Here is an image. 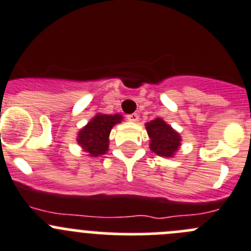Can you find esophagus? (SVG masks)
<instances>
[{"label": "esophagus", "instance_id": "1", "mask_svg": "<svg viewBox=\"0 0 251 251\" xmlns=\"http://www.w3.org/2000/svg\"><path fill=\"white\" fill-rule=\"evenodd\" d=\"M127 118H128V121H130V122H137V121H139V114L138 113L128 114Z\"/></svg>", "mask_w": 251, "mask_h": 251}]
</instances>
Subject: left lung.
Wrapping results in <instances>:
<instances>
[{
	"mask_svg": "<svg viewBox=\"0 0 251 251\" xmlns=\"http://www.w3.org/2000/svg\"><path fill=\"white\" fill-rule=\"evenodd\" d=\"M147 130L150 137V149L160 156H173L180 147L181 138L178 133L161 118L147 123Z\"/></svg>",
	"mask_w": 251,
	"mask_h": 251,
	"instance_id": "left-lung-1",
	"label": "left lung"
}]
</instances>
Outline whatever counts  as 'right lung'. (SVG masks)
Wrapping results in <instances>:
<instances>
[{"label":"right lung","mask_w":251,"mask_h":251,"mask_svg":"<svg viewBox=\"0 0 251 251\" xmlns=\"http://www.w3.org/2000/svg\"><path fill=\"white\" fill-rule=\"evenodd\" d=\"M121 121L122 117L119 114H97L85 128L80 130L77 143L91 156L103 155L108 150V137L112 127Z\"/></svg>","instance_id":"obj_1"}]
</instances>
